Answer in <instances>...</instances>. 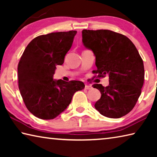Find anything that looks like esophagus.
I'll list each match as a JSON object with an SVG mask.
<instances>
[{"label":"esophagus","mask_w":157,"mask_h":157,"mask_svg":"<svg viewBox=\"0 0 157 157\" xmlns=\"http://www.w3.org/2000/svg\"><path fill=\"white\" fill-rule=\"evenodd\" d=\"M92 89V86H91V85H87V84L85 85V89L89 90V89Z\"/></svg>","instance_id":"1"}]
</instances>
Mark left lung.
<instances>
[{
	"label": "left lung",
	"mask_w": 157,
	"mask_h": 157,
	"mask_svg": "<svg viewBox=\"0 0 157 157\" xmlns=\"http://www.w3.org/2000/svg\"><path fill=\"white\" fill-rule=\"evenodd\" d=\"M84 46L95 57L98 78L109 76V84H94L101 93L95 108L102 116L119 118L132 110L141 94L144 65L139 51L126 36L109 30H82Z\"/></svg>",
	"instance_id": "1"
}]
</instances>
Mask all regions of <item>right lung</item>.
Listing matches in <instances>:
<instances>
[{
  "label": "right lung",
  "mask_w": 157,
  "mask_h": 157,
  "mask_svg": "<svg viewBox=\"0 0 157 157\" xmlns=\"http://www.w3.org/2000/svg\"><path fill=\"white\" fill-rule=\"evenodd\" d=\"M77 31L52 33L33 39L18 65V88L30 113L43 120L54 119L70 105L74 94L84 89L82 82L53 79L62 65Z\"/></svg>",
  "instance_id": "add662e5"
}]
</instances>
